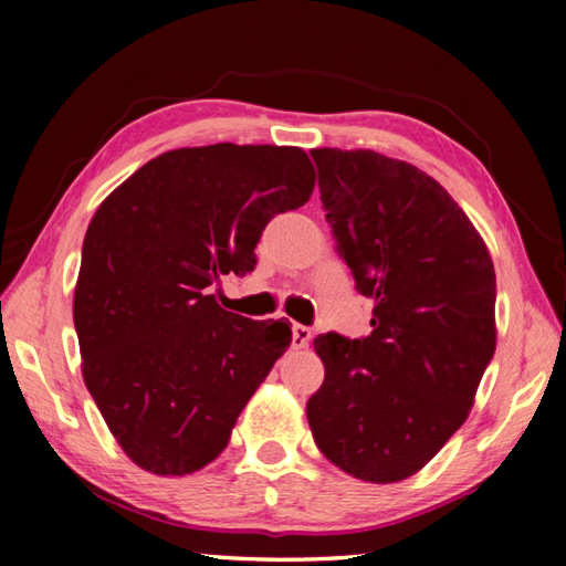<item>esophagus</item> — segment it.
<instances>
[{
    "label": "esophagus",
    "instance_id": "34e87169",
    "mask_svg": "<svg viewBox=\"0 0 566 566\" xmlns=\"http://www.w3.org/2000/svg\"><path fill=\"white\" fill-rule=\"evenodd\" d=\"M312 342V329L302 327V324H294L292 327V347L294 349H306Z\"/></svg>",
    "mask_w": 566,
    "mask_h": 566
}]
</instances>
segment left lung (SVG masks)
Segmentation results:
<instances>
[{
  "mask_svg": "<svg viewBox=\"0 0 566 566\" xmlns=\"http://www.w3.org/2000/svg\"><path fill=\"white\" fill-rule=\"evenodd\" d=\"M319 195L357 290L367 339L322 334L306 401L319 452L371 484L417 474L464 424L496 347V280L482 234L447 189L371 149H312Z\"/></svg>",
  "mask_w": 566,
  "mask_h": 566,
  "instance_id": "left-lung-1",
  "label": "left lung"
}]
</instances>
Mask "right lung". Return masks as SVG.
Returning <instances> with one entry per match:
<instances>
[{"mask_svg": "<svg viewBox=\"0 0 566 566\" xmlns=\"http://www.w3.org/2000/svg\"><path fill=\"white\" fill-rule=\"evenodd\" d=\"M300 147H181L147 161L87 227L74 286L82 377L134 464L185 476L224 452L237 417L292 342L209 294L254 270L274 214L310 202Z\"/></svg>", "mask_w": 566, "mask_h": 566, "instance_id": "add662e5", "label": "right lung"}]
</instances>
